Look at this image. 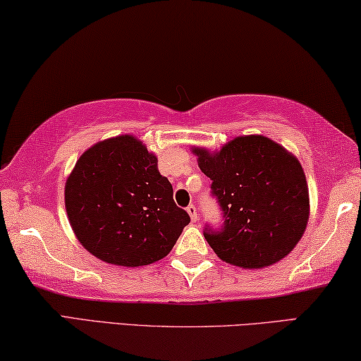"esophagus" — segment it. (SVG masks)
Masks as SVG:
<instances>
[{"label":"esophagus","mask_w":361,"mask_h":361,"mask_svg":"<svg viewBox=\"0 0 361 361\" xmlns=\"http://www.w3.org/2000/svg\"><path fill=\"white\" fill-rule=\"evenodd\" d=\"M187 212H188V216H190V219L193 220V222H197L198 214H197V207H195V204L188 206V207H187Z\"/></svg>","instance_id":"esophagus-1"}]
</instances>
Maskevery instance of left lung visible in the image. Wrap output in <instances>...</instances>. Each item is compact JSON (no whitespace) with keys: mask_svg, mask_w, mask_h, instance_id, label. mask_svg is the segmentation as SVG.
<instances>
[{"mask_svg":"<svg viewBox=\"0 0 361 361\" xmlns=\"http://www.w3.org/2000/svg\"><path fill=\"white\" fill-rule=\"evenodd\" d=\"M212 180L222 228H204L220 260L244 269L281 262L300 243L309 220L305 171L293 154L262 135L238 136L217 152L193 147Z\"/></svg>","mask_w":361,"mask_h":361,"instance_id":"8db88e82","label":"left lung"}]
</instances>
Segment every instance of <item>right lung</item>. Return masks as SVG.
Instances as JSON below:
<instances>
[{
	"label": "right lung",
	"instance_id": "1",
	"mask_svg": "<svg viewBox=\"0 0 361 361\" xmlns=\"http://www.w3.org/2000/svg\"><path fill=\"white\" fill-rule=\"evenodd\" d=\"M157 157L131 135L87 149L66 179L68 220L99 260L144 267L166 257L190 216L177 207Z\"/></svg>",
	"mask_w": 361,
	"mask_h": 361
}]
</instances>
